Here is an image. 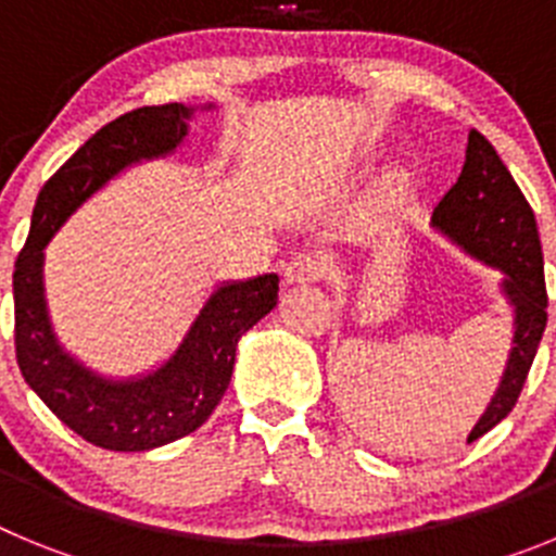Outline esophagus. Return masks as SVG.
I'll return each instance as SVG.
<instances>
[{"label": "esophagus", "instance_id": "esophagus-1", "mask_svg": "<svg viewBox=\"0 0 556 556\" xmlns=\"http://www.w3.org/2000/svg\"><path fill=\"white\" fill-rule=\"evenodd\" d=\"M326 275V258L317 253H298L292 262L283 267V281L287 283H314Z\"/></svg>", "mask_w": 556, "mask_h": 556}]
</instances>
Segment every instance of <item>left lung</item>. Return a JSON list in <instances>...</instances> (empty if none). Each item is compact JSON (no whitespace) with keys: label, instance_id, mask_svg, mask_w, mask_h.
<instances>
[{"label":"left lung","instance_id":"1","mask_svg":"<svg viewBox=\"0 0 556 556\" xmlns=\"http://www.w3.org/2000/svg\"><path fill=\"white\" fill-rule=\"evenodd\" d=\"M431 228L465 255L498 269L504 275L498 292L513 308V348L488 409L470 429L468 443H473L513 412L548 320L538 223L498 152L479 130H470L462 175L437 203Z\"/></svg>","mask_w":556,"mask_h":556}]
</instances>
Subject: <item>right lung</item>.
<instances>
[{"label":"right lung","instance_id":"add662e5","mask_svg":"<svg viewBox=\"0 0 556 556\" xmlns=\"http://www.w3.org/2000/svg\"><path fill=\"white\" fill-rule=\"evenodd\" d=\"M200 108L211 111L214 102ZM194 113L198 108L184 102L147 105L97 130L43 184L13 273L16 358L24 381L61 424L108 451H150L198 431L228 390L242 333L278 303L275 273L217 283L172 356L155 370L127 378L86 367L52 328L43 289V250L52 236L116 175L178 150Z\"/></svg>","mask_w":556,"mask_h":556}]
</instances>
